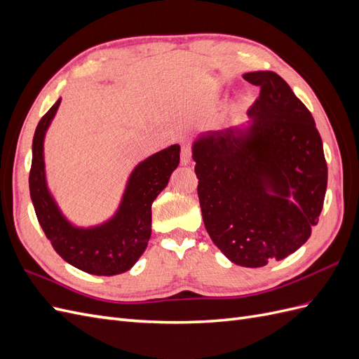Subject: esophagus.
<instances>
[{"mask_svg": "<svg viewBox=\"0 0 359 359\" xmlns=\"http://www.w3.org/2000/svg\"><path fill=\"white\" fill-rule=\"evenodd\" d=\"M191 161V149L189 145H184L181 148V163L182 165H190Z\"/></svg>", "mask_w": 359, "mask_h": 359, "instance_id": "1", "label": "esophagus"}]
</instances>
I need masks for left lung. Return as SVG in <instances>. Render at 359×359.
Returning a JSON list of instances; mask_svg holds the SVG:
<instances>
[{"mask_svg":"<svg viewBox=\"0 0 359 359\" xmlns=\"http://www.w3.org/2000/svg\"><path fill=\"white\" fill-rule=\"evenodd\" d=\"M244 79L260 88L248 126L202 135L193 158L212 243L233 264L259 268L309 240L328 168L311 112L287 82L274 72L245 73Z\"/></svg>","mask_w":359,"mask_h":359,"instance_id":"1","label":"left lung"}]
</instances>
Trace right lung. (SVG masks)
<instances>
[{
    "label": "right lung",
    "instance_id": "add662e5",
    "mask_svg": "<svg viewBox=\"0 0 359 359\" xmlns=\"http://www.w3.org/2000/svg\"><path fill=\"white\" fill-rule=\"evenodd\" d=\"M61 99L41 116L32 139L29 194L37 220L55 252L83 273L116 276L132 268L142 256L151 236V205L168 186L180 163V145H172L148 157L133 170L121 206L112 220L78 229L61 215L50 198L45 180L43 137Z\"/></svg>",
    "mask_w": 359,
    "mask_h": 359
}]
</instances>
